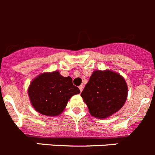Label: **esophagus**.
I'll list each match as a JSON object with an SVG mask.
<instances>
[{"label": "esophagus", "mask_w": 155, "mask_h": 155, "mask_svg": "<svg viewBox=\"0 0 155 155\" xmlns=\"http://www.w3.org/2000/svg\"><path fill=\"white\" fill-rule=\"evenodd\" d=\"M79 91H80V92H82V91H83V86L80 85L79 87Z\"/></svg>", "instance_id": "1"}]
</instances>
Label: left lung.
Masks as SVG:
<instances>
[{
  "label": "left lung",
  "mask_w": 155,
  "mask_h": 155,
  "mask_svg": "<svg viewBox=\"0 0 155 155\" xmlns=\"http://www.w3.org/2000/svg\"><path fill=\"white\" fill-rule=\"evenodd\" d=\"M127 94V85L123 77L107 70L93 72L81 97L93 116L104 118L122 108Z\"/></svg>",
  "instance_id": "obj_1"
}]
</instances>
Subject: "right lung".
<instances>
[{"label": "right lung", "instance_id": "1", "mask_svg": "<svg viewBox=\"0 0 155 155\" xmlns=\"http://www.w3.org/2000/svg\"><path fill=\"white\" fill-rule=\"evenodd\" d=\"M33 107L48 116L61 114L71 97L80 93L70 76L63 77L58 72L41 74L31 83L28 90Z\"/></svg>", "mask_w": 155, "mask_h": 155}]
</instances>
